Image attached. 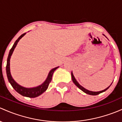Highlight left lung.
<instances>
[{"instance_id":"obj_1","label":"left lung","mask_w":122,"mask_h":122,"mask_svg":"<svg viewBox=\"0 0 122 122\" xmlns=\"http://www.w3.org/2000/svg\"><path fill=\"white\" fill-rule=\"evenodd\" d=\"M71 76H72V79L73 82H74V84H75V85H76V86L78 87V88H79V89H81V90H82L83 92H85V93H87V94H88V95H97L99 94V93H102V92H103L106 91L107 90V89H108L109 88L110 86H111V85H110L109 86L107 87V88H106V89H104V90L101 91H99V92H92V91H88V90H87V89H86L85 88H84V87H82L81 85H80L78 84V82L77 81H76V79H75V77H74V75H73L72 72H71Z\"/></svg>"}]
</instances>
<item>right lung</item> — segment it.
<instances>
[{"label": "right lung", "instance_id": "1", "mask_svg": "<svg viewBox=\"0 0 122 122\" xmlns=\"http://www.w3.org/2000/svg\"><path fill=\"white\" fill-rule=\"evenodd\" d=\"M25 33H26L23 34L22 35H21L19 38H18V39L16 41H15V43H14L13 47H11V48L10 49L9 54L8 57H7V65H6V74H7V79H8L9 82L10 83L11 85L12 86L13 88L15 89V90L16 91V92H17L18 93H20V94L22 96H24V97H29V98H36V97H37L38 96L40 95H41L43 92H44L46 90H47L50 83L51 82V79H52V74H53L54 72L55 71V70L58 68V66L52 69V70L50 71V72H49V74H48V77H47V79H46V81H45L42 85L38 86L37 87H36V88H24V87L21 86L20 85H19V84H17V83L14 81V79H13L12 77H11V74H10V57H11V54H12L14 50H15V47H16V46H17V43L19 42V41L20 40V39H21V38H22V37H23L25 35Z\"/></svg>", "mask_w": 122, "mask_h": 122}]
</instances>
